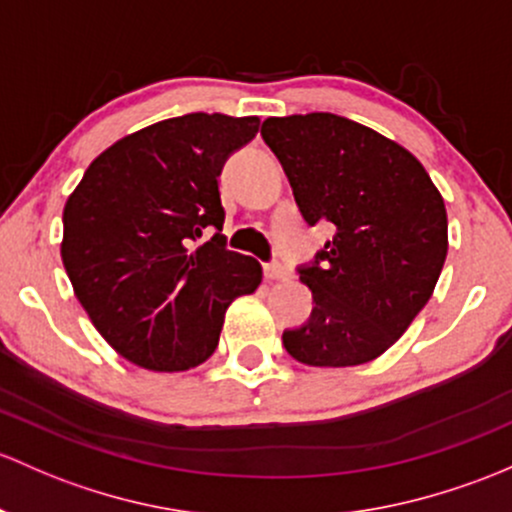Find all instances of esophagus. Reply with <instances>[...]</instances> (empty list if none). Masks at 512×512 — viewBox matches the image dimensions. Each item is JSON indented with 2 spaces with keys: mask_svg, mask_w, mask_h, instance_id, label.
<instances>
[{
  "mask_svg": "<svg viewBox=\"0 0 512 512\" xmlns=\"http://www.w3.org/2000/svg\"><path fill=\"white\" fill-rule=\"evenodd\" d=\"M265 277L270 279V282H282V279L289 277V270L282 262H270V265H265Z\"/></svg>",
  "mask_w": 512,
  "mask_h": 512,
  "instance_id": "obj_1",
  "label": "esophagus"
}]
</instances>
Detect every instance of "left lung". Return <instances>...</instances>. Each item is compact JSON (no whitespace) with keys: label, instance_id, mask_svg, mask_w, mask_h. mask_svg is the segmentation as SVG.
<instances>
[{"label":"left lung","instance_id":"left-lung-1","mask_svg":"<svg viewBox=\"0 0 512 512\" xmlns=\"http://www.w3.org/2000/svg\"><path fill=\"white\" fill-rule=\"evenodd\" d=\"M262 139L309 225L333 238L299 279L314 309L282 333L292 358L348 368L383 355L432 297L444 267V198L405 147L331 112L270 117Z\"/></svg>","mask_w":512,"mask_h":512}]
</instances>
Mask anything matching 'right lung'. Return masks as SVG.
I'll use <instances>...</instances> for the list:
<instances>
[{"label":"right lung","instance_id":"add662e5","mask_svg":"<svg viewBox=\"0 0 512 512\" xmlns=\"http://www.w3.org/2000/svg\"><path fill=\"white\" fill-rule=\"evenodd\" d=\"M260 117L191 112L107 147L63 208L61 257L100 336L157 373L201 365L228 306L262 282L260 262L225 247L218 176ZM206 227L219 233L198 248Z\"/></svg>","mask_w":512,"mask_h":512}]
</instances>
